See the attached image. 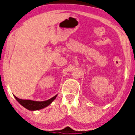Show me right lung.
<instances>
[{
	"mask_svg": "<svg viewBox=\"0 0 135 135\" xmlns=\"http://www.w3.org/2000/svg\"><path fill=\"white\" fill-rule=\"evenodd\" d=\"M56 95L55 96L53 97L52 98L50 99L45 100V101H33V100H24V99H21L17 98V97H15L16 100L19 102V103H20L22 106H24V108L27 109L31 110V111H35V110H38L43 109L45 107L48 106V105H50V104L52 103L53 100L56 98Z\"/></svg>",
	"mask_w": 135,
	"mask_h": 135,
	"instance_id": "1",
	"label": "right lung"
}]
</instances>
